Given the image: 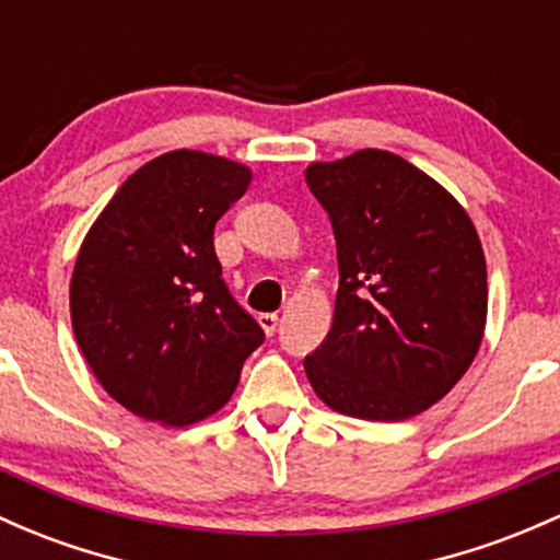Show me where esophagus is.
Returning <instances> with one entry per match:
<instances>
[{"instance_id":"obj_1","label":"esophagus","mask_w":560,"mask_h":560,"mask_svg":"<svg viewBox=\"0 0 560 560\" xmlns=\"http://www.w3.org/2000/svg\"><path fill=\"white\" fill-rule=\"evenodd\" d=\"M257 322H260V327L268 337L273 335L276 327H279V316H276V313H260V316H257Z\"/></svg>"}]
</instances>
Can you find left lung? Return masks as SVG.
I'll return each instance as SVG.
<instances>
[{
  "mask_svg": "<svg viewBox=\"0 0 560 560\" xmlns=\"http://www.w3.org/2000/svg\"><path fill=\"white\" fill-rule=\"evenodd\" d=\"M305 183L331 220L340 290L327 340L305 359L340 415L398 422L470 370L487 329L481 238L441 183L390 151L313 162Z\"/></svg>",
  "mask_w": 560,
  "mask_h": 560,
  "instance_id": "1",
  "label": "left lung"
}]
</instances>
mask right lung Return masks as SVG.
<instances>
[{"mask_svg":"<svg viewBox=\"0 0 560 560\" xmlns=\"http://www.w3.org/2000/svg\"><path fill=\"white\" fill-rule=\"evenodd\" d=\"M252 170L170 151L132 172L90 225L73 262L71 327L103 390L170 428L229 404L262 329L225 290L214 223Z\"/></svg>","mask_w":560,"mask_h":560,"instance_id":"right-lung-1","label":"right lung"}]
</instances>
